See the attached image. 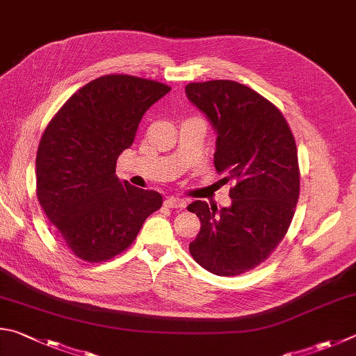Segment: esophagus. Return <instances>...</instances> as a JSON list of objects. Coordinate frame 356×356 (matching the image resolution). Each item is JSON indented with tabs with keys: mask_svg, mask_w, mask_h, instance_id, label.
<instances>
[{
	"mask_svg": "<svg viewBox=\"0 0 356 356\" xmlns=\"http://www.w3.org/2000/svg\"><path fill=\"white\" fill-rule=\"evenodd\" d=\"M165 205L170 207V209H179V210H184L186 207V200L184 199H179V197H168L165 200Z\"/></svg>",
	"mask_w": 356,
	"mask_h": 356,
	"instance_id": "obj_1",
	"label": "esophagus"
}]
</instances>
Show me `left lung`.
I'll use <instances>...</instances> for the list:
<instances>
[{"instance_id":"1","label":"left lung","mask_w":356,"mask_h":356,"mask_svg":"<svg viewBox=\"0 0 356 356\" xmlns=\"http://www.w3.org/2000/svg\"><path fill=\"white\" fill-rule=\"evenodd\" d=\"M185 92L215 126V168L234 184L229 209L186 207L200 219L190 254L213 274L240 275L268 260L293 221L300 193L294 135L279 107L240 82H191Z\"/></svg>"}]
</instances>
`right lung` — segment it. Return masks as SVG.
<instances>
[{
  "label": "right lung",
  "instance_id": "add662e5",
  "mask_svg": "<svg viewBox=\"0 0 356 356\" xmlns=\"http://www.w3.org/2000/svg\"><path fill=\"white\" fill-rule=\"evenodd\" d=\"M171 87L129 74L88 82L57 112L35 159L37 197L62 241L88 263L129 249L163 199L121 182L120 154L134 143L141 118Z\"/></svg>",
  "mask_w": 356,
  "mask_h": 356
}]
</instances>
